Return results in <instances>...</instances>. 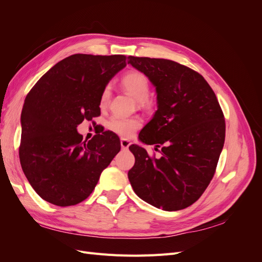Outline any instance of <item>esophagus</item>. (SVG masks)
Listing matches in <instances>:
<instances>
[{
    "instance_id": "obj_1",
    "label": "esophagus",
    "mask_w": 262,
    "mask_h": 262,
    "mask_svg": "<svg viewBox=\"0 0 262 262\" xmlns=\"http://www.w3.org/2000/svg\"><path fill=\"white\" fill-rule=\"evenodd\" d=\"M120 144L122 149H128V147L131 145V142L129 140H125V139H121L120 140Z\"/></svg>"
}]
</instances>
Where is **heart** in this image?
<instances>
[{
  "instance_id": "heart-1",
  "label": "heart",
  "mask_w": 262,
  "mask_h": 262,
  "mask_svg": "<svg viewBox=\"0 0 262 262\" xmlns=\"http://www.w3.org/2000/svg\"><path fill=\"white\" fill-rule=\"evenodd\" d=\"M121 84L123 89L128 92L131 96L136 99L140 106L148 105V96H149V82L147 77L140 72H129L125 74ZM112 89L107 85L104 87L99 98L100 107H105L109 100ZM141 126V121L138 118H121V117H113L108 121V128L119 134L123 138H129Z\"/></svg>"
}]
</instances>
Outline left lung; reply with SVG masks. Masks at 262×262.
I'll return each mask as SVG.
<instances>
[{
    "label": "left lung",
    "mask_w": 262,
    "mask_h": 262,
    "mask_svg": "<svg viewBox=\"0 0 262 262\" xmlns=\"http://www.w3.org/2000/svg\"><path fill=\"white\" fill-rule=\"evenodd\" d=\"M128 59L157 94V110L139 140L163 145L160 158L140 145L129 146L136 157L128 172L130 184L139 198L157 209H186L202 195L215 172L225 140L223 113L211 86L195 71L166 59Z\"/></svg>",
    "instance_id": "8db88e82"
}]
</instances>
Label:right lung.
Instances as JSON below:
<instances>
[{
    "label": "right lung",
    "mask_w": 262,
    "mask_h": 262,
    "mask_svg": "<svg viewBox=\"0 0 262 262\" xmlns=\"http://www.w3.org/2000/svg\"><path fill=\"white\" fill-rule=\"evenodd\" d=\"M125 57L77 53L42 75L24 102L19 160L35 191L47 202L70 207L84 201L120 150L113 132L89 142L77 125L100 115V94L125 66Z\"/></svg>",
    "instance_id": "right-lung-1"
}]
</instances>
